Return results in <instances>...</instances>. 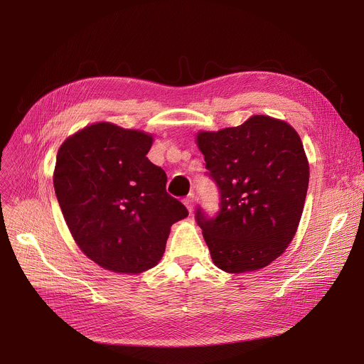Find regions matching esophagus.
Here are the masks:
<instances>
[{"label":"esophagus","instance_id":"1","mask_svg":"<svg viewBox=\"0 0 364 364\" xmlns=\"http://www.w3.org/2000/svg\"><path fill=\"white\" fill-rule=\"evenodd\" d=\"M193 202H195L193 195H188V196H186V198L183 199V203L187 206V209H188L190 213H192V209H193Z\"/></svg>","mask_w":364,"mask_h":364}]
</instances>
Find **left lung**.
I'll return each mask as SVG.
<instances>
[{
	"instance_id": "8db88e82",
	"label": "left lung",
	"mask_w": 364,
	"mask_h": 364,
	"mask_svg": "<svg viewBox=\"0 0 364 364\" xmlns=\"http://www.w3.org/2000/svg\"><path fill=\"white\" fill-rule=\"evenodd\" d=\"M218 211L198 205L195 220L218 269L254 272L280 257L298 228L310 169L296 131L257 114L239 127L199 132Z\"/></svg>"
}]
</instances>
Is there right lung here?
<instances>
[{"instance_id": "right-lung-1", "label": "right lung", "mask_w": 364, "mask_h": 364, "mask_svg": "<svg viewBox=\"0 0 364 364\" xmlns=\"http://www.w3.org/2000/svg\"><path fill=\"white\" fill-rule=\"evenodd\" d=\"M151 137L107 122L84 128L57 153L54 190L81 251L103 269L141 273L162 258L169 228L188 215L147 159Z\"/></svg>"}]
</instances>
